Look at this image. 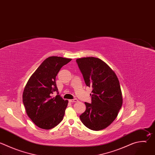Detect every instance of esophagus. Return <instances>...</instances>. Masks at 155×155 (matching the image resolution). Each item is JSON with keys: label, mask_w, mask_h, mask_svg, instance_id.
Masks as SVG:
<instances>
[{"label": "esophagus", "mask_w": 155, "mask_h": 155, "mask_svg": "<svg viewBox=\"0 0 155 155\" xmlns=\"http://www.w3.org/2000/svg\"><path fill=\"white\" fill-rule=\"evenodd\" d=\"M69 102H71V103H72V102H77V101H78V100H77V98H74V99H71V100H69Z\"/></svg>", "instance_id": "obj_1"}]
</instances>
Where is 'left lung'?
Returning a JSON list of instances; mask_svg holds the SVG:
<instances>
[{
    "label": "left lung",
    "instance_id": "8db88e82",
    "mask_svg": "<svg viewBox=\"0 0 155 155\" xmlns=\"http://www.w3.org/2000/svg\"><path fill=\"white\" fill-rule=\"evenodd\" d=\"M87 86L92 88L91 103L85 102L86 111L80 116L89 129L98 131L108 127L117 117L122 105L119 80L113 71L99 58L76 60Z\"/></svg>",
    "mask_w": 155,
    "mask_h": 155
}]
</instances>
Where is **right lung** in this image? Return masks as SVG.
Masks as SVG:
<instances>
[{
	"label": "right lung",
	"instance_id": "right-lung-1",
	"mask_svg": "<svg viewBox=\"0 0 155 155\" xmlns=\"http://www.w3.org/2000/svg\"><path fill=\"white\" fill-rule=\"evenodd\" d=\"M71 59L60 57L46 58L29 78L24 88L22 100L26 113L38 127L49 130L63 119L68 100L59 95L56 76ZM57 91L58 95H52Z\"/></svg>",
	"mask_w": 155,
	"mask_h": 155
}]
</instances>
